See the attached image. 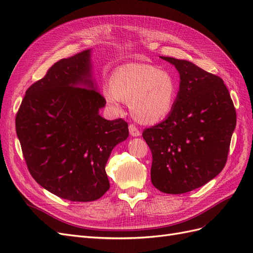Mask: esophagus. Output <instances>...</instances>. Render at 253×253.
Returning <instances> with one entry per match:
<instances>
[{
    "label": "esophagus",
    "mask_w": 253,
    "mask_h": 253,
    "mask_svg": "<svg viewBox=\"0 0 253 253\" xmlns=\"http://www.w3.org/2000/svg\"><path fill=\"white\" fill-rule=\"evenodd\" d=\"M129 132H130L132 137H139V135H141V131L133 124L129 125Z\"/></svg>",
    "instance_id": "esophagus-1"
}]
</instances>
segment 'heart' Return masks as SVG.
Listing matches in <instances>:
<instances>
[{
  "instance_id": "1",
  "label": "heart",
  "mask_w": 253,
  "mask_h": 253,
  "mask_svg": "<svg viewBox=\"0 0 253 253\" xmlns=\"http://www.w3.org/2000/svg\"><path fill=\"white\" fill-rule=\"evenodd\" d=\"M101 94L109 107L121 111L129 102L133 118L143 124L165 120L175 105L177 85L173 76L153 65L130 63L116 68Z\"/></svg>"
}]
</instances>
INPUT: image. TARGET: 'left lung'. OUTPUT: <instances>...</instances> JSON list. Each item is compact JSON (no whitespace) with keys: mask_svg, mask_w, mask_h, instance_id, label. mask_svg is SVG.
<instances>
[{"mask_svg":"<svg viewBox=\"0 0 253 253\" xmlns=\"http://www.w3.org/2000/svg\"><path fill=\"white\" fill-rule=\"evenodd\" d=\"M160 57L178 70L179 90L169 116L144 129L142 135L153 156V185L161 192L180 194L222 171L236 111L221 78L188 61Z\"/></svg>","mask_w":253,"mask_h":253,"instance_id":"1","label":"left lung"}]
</instances>
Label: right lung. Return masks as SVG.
<instances>
[{"instance_id":"1","label":"right lung","mask_w":253,"mask_h":253,"mask_svg":"<svg viewBox=\"0 0 253 253\" xmlns=\"http://www.w3.org/2000/svg\"><path fill=\"white\" fill-rule=\"evenodd\" d=\"M89 56L84 50L52 65L27 89L16 115L32 177L74 202L95 201L109 190L107 161L129 135L127 122L98 114L106 101L90 79Z\"/></svg>"}]
</instances>
